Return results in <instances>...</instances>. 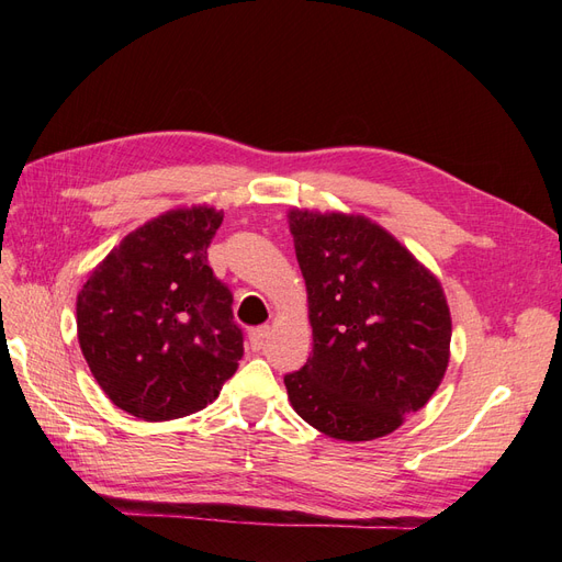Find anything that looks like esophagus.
I'll return each instance as SVG.
<instances>
[{
  "mask_svg": "<svg viewBox=\"0 0 562 562\" xmlns=\"http://www.w3.org/2000/svg\"><path fill=\"white\" fill-rule=\"evenodd\" d=\"M267 337H269V326L252 328V330L248 333V342H250V349H252V351H260V349L265 347V342H267Z\"/></svg>",
  "mask_w": 562,
  "mask_h": 562,
  "instance_id": "esophagus-1",
  "label": "esophagus"
}]
</instances>
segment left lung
<instances>
[{
  "label": "left lung",
  "instance_id": "left-lung-1",
  "mask_svg": "<svg viewBox=\"0 0 562 562\" xmlns=\"http://www.w3.org/2000/svg\"><path fill=\"white\" fill-rule=\"evenodd\" d=\"M307 283L312 356L285 375L295 413L339 440L398 429L434 396L452 321L438 279L363 215L288 213Z\"/></svg>",
  "mask_w": 562,
  "mask_h": 562
}]
</instances>
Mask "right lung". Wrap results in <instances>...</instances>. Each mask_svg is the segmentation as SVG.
I'll list each match as a JSON object with an SVG mask.
<instances>
[{
    "label": "right lung",
    "mask_w": 562,
    "mask_h": 562,
    "mask_svg": "<svg viewBox=\"0 0 562 562\" xmlns=\"http://www.w3.org/2000/svg\"><path fill=\"white\" fill-rule=\"evenodd\" d=\"M223 211L176 209L124 236L83 283L77 337L108 398L145 422L203 411L234 375L244 333L209 267Z\"/></svg>",
    "instance_id": "add662e5"
}]
</instances>
